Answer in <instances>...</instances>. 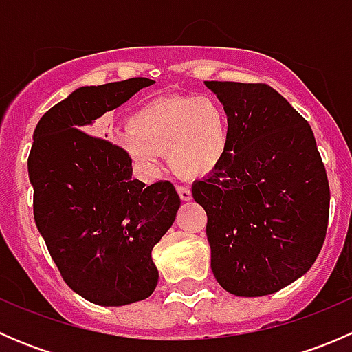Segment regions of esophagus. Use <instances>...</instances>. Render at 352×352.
<instances>
[{
    "instance_id": "obj_1",
    "label": "esophagus",
    "mask_w": 352,
    "mask_h": 352,
    "mask_svg": "<svg viewBox=\"0 0 352 352\" xmlns=\"http://www.w3.org/2000/svg\"><path fill=\"white\" fill-rule=\"evenodd\" d=\"M177 192H179V196L182 201H190V199H192V192H190L189 187H186V186L177 187Z\"/></svg>"
}]
</instances>
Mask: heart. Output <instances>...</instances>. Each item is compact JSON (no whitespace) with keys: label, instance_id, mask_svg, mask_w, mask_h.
I'll return each instance as SVG.
<instances>
[{"label":"heart","instance_id":"1","mask_svg":"<svg viewBox=\"0 0 352 352\" xmlns=\"http://www.w3.org/2000/svg\"><path fill=\"white\" fill-rule=\"evenodd\" d=\"M113 143L144 179L158 175L163 155L179 175L206 177L228 151V113L209 97L156 98L129 117Z\"/></svg>","mask_w":352,"mask_h":352}]
</instances>
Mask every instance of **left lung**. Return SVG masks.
Here are the masks:
<instances>
[{"label":"left lung","mask_w":352,"mask_h":352,"mask_svg":"<svg viewBox=\"0 0 352 352\" xmlns=\"http://www.w3.org/2000/svg\"><path fill=\"white\" fill-rule=\"evenodd\" d=\"M228 113L230 146L192 184L208 214L211 269L235 296L296 281L324 245L330 190L310 124L265 83L204 81Z\"/></svg>","instance_id":"obj_1"}]
</instances>
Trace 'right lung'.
<instances>
[{"instance_id":"1","label":"right lung","mask_w":352,"mask_h":352,"mask_svg":"<svg viewBox=\"0 0 352 352\" xmlns=\"http://www.w3.org/2000/svg\"><path fill=\"white\" fill-rule=\"evenodd\" d=\"M153 83L129 78L81 87L34 131L28 177L35 225L66 285L102 307L153 293L158 269L151 250L175 221L180 197L168 180L144 187L131 179L122 151L83 129Z\"/></svg>"}]
</instances>
